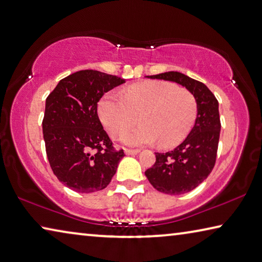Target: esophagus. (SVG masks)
<instances>
[{
	"mask_svg": "<svg viewBox=\"0 0 262 262\" xmlns=\"http://www.w3.org/2000/svg\"><path fill=\"white\" fill-rule=\"evenodd\" d=\"M140 152V150H138V149H126V150H124V154H126V155H136V154H139Z\"/></svg>",
	"mask_w": 262,
	"mask_h": 262,
	"instance_id": "34e87169",
	"label": "esophagus"
}]
</instances>
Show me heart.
Listing matches in <instances>:
<instances>
[{
  "mask_svg": "<svg viewBox=\"0 0 262 262\" xmlns=\"http://www.w3.org/2000/svg\"><path fill=\"white\" fill-rule=\"evenodd\" d=\"M98 113L111 135L118 136L131 126L139 115L141 126L123 133L120 141L129 147L149 146L159 141L162 147L182 142L193 126L197 102L185 89L165 81H144L124 90L123 99L106 93Z\"/></svg>",
  "mask_w": 262,
  "mask_h": 262,
  "instance_id": "obj_1",
  "label": "heart"
}]
</instances>
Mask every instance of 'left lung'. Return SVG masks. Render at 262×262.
<instances>
[{
  "label": "left lung",
  "mask_w": 262,
  "mask_h": 262,
  "mask_svg": "<svg viewBox=\"0 0 262 262\" xmlns=\"http://www.w3.org/2000/svg\"><path fill=\"white\" fill-rule=\"evenodd\" d=\"M147 78L176 82L196 99L197 118L189 135L173 150L155 152V164L144 172L160 192L183 194L203 183L214 167L221 134L219 103L203 82L181 72H164Z\"/></svg>",
  "instance_id": "obj_1"
}]
</instances>
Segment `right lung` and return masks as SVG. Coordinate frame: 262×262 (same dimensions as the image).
Wrapping results in <instances>:
<instances>
[{
  "mask_svg": "<svg viewBox=\"0 0 262 262\" xmlns=\"http://www.w3.org/2000/svg\"><path fill=\"white\" fill-rule=\"evenodd\" d=\"M126 80L94 70L70 74L45 101L43 136L51 169L61 183L80 193L105 189L123 150L115 151L98 116L101 97Z\"/></svg>",
  "mask_w": 262,
  "mask_h": 262,
  "instance_id": "1",
  "label": "right lung"
}]
</instances>
